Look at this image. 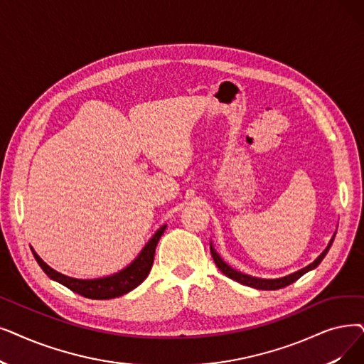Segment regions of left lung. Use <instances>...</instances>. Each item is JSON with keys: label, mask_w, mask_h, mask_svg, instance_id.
I'll list each match as a JSON object with an SVG mask.
<instances>
[{"label": "left lung", "mask_w": 364, "mask_h": 364, "mask_svg": "<svg viewBox=\"0 0 364 364\" xmlns=\"http://www.w3.org/2000/svg\"><path fill=\"white\" fill-rule=\"evenodd\" d=\"M335 236H336V232L333 233V236H331V240H330V242L327 244V247L324 248V251H323L321 255H320L317 259H315L312 263H309L308 266L302 267V269H299V271H296V272H293V274H290V275L281 277V278H257V277H251V275L242 274V272H240V271L233 269L232 266H229L223 259L220 257V255L215 251V248H214V245H213L211 241H210V250H211L213 259H214V262H215L218 269H220L221 272H223L226 277H229L230 279H233V281H236V282H240V284H244V286H248V287H252V289H257V290H278V289L290 286L291 282H294L296 279H299L300 277L305 275L306 272L315 269V267H317V266L321 263V260L326 257L327 251L330 250L331 244H333Z\"/></svg>", "instance_id": "8db88e82"}]
</instances>
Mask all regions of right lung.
Wrapping results in <instances>:
<instances>
[{
    "label": "right lung",
    "instance_id": "obj_1",
    "mask_svg": "<svg viewBox=\"0 0 364 364\" xmlns=\"http://www.w3.org/2000/svg\"><path fill=\"white\" fill-rule=\"evenodd\" d=\"M165 229H166V225L157 229V232L149 240V242L144 245V248L139 251V255L128 266L123 267L122 271H119L113 275L102 277V278L82 279V278L67 277L64 274L55 271L53 267H50L46 262H43V259L37 255L33 247H31V251H33L37 263L40 264V267L47 277L62 284V286L68 287L74 293L82 294L87 299H97V300L114 299V297H119V296H123L126 293L132 291L147 278V275L150 274L151 266H153L156 245H157V242H159Z\"/></svg>",
    "mask_w": 364,
    "mask_h": 364
}]
</instances>
